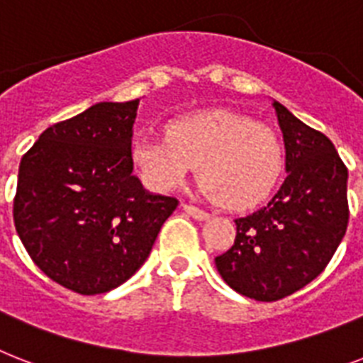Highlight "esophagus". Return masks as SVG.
<instances>
[{"instance_id":"1","label":"esophagus","mask_w":363,"mask_h":363,"mask_svg":"<svg viewBox=\"0 0 363 363\" xmlns=\"http://www.w3.org/2000/svg\"><path fill=\"white\" fill-rule=\"evenodd\" d=\"M182 211L186 212V214H190L191 218H196V220H207L208 218V212L201 211L199 207H194V205H186V203L182 205Z\"/></svg>"}]
</instances>
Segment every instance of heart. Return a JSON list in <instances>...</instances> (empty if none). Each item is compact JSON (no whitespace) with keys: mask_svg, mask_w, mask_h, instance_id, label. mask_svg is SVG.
<instances>
[{"mask_svg":"<svg viewBox=\"0 0 363 363\" xmlns=\"http://www.w3.org/2000/svg\"><path fill=\"white\" fill-rule=\"evenodd\" d=\"M132 162L152 191H172L199 173V190L231 211L261 205L285 167L284 143L274 128L229 110L184 115L166 126V140L141 135Z\"/></svg>","mask_w":363,"mask_h":363,"instance_id":"1","label":"heart"}]
</instances>
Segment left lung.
Instances as JSON below:
<instances>
[{
  "label": "left lung",
  "instance_id": "obj_1",
  "mask_svg": "<svg viewBox=\"0 0 363 363\" xmlns=\"http://www.w3.org/2000/svg\"><path fill=\"white\" fill-rule=\"evenodd\" d=\"M285 141L278 194L237 218L235 244L214 259L223 281L259 302H274L313 281L343 240L349 223V172L323 132L272 102Z\"/></svg>",
  "mask_w": 363,
  "mask_h": 363
}]
</instances>
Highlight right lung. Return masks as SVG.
<instances>
[{
    "instance_id": "obj_1",
    "label": "right lung",
    "mask_w": 363,
    "mask_h": 363,
    "mask_svg": "<svg viewBox=\"0 0 363 363\" xmlns=\"http://www.w3.org/2000/svg\"><path fill=\"white\" fill-rule=\"evenodd\" d=\"M138 106H91L46 128L20 162L14 228L33 263L74 293L125 284L179 205L132 173Z\"/></svg>"
}]
</instances>
